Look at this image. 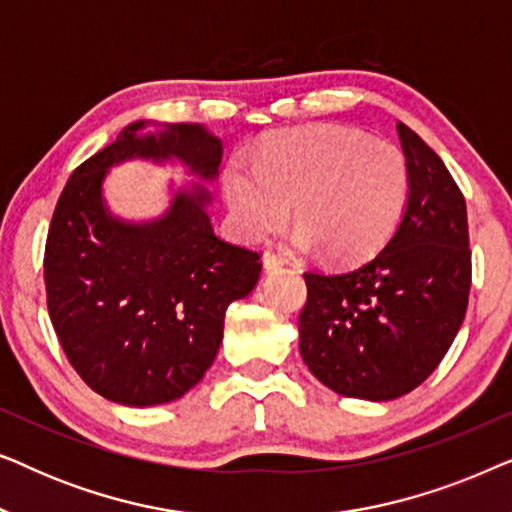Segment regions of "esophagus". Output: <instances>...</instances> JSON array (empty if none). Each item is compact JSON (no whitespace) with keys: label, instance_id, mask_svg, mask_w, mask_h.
Instances as JSON below:
<instances>
[{"label":"esophagus","instance_id":"esophagus-1","mask_svg":"<svg viewBox=\"0 0 512 512\" xmlns=\"http://www.w3.org/2000/svg\"><path fill=\"white\" fill-rule=\"evenodd\" d=\"M263 268H265V272L279 270V268H282V258L270 254V251H268V254H263Z\"/></svg>","mask_w":512,"mask_h":512}]
</instances>
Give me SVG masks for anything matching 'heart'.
<instances>
[{
	"label": "heart",
	"mask_w": 512,
	"mask_h": 512,
	"mask_svg": "<svg viewBox=\"0 0 512 512\" xmlns=\"http://www.w3.org/2000/svg\"><path fill=\"white\" fill-rule=\"evenodd\" d=\"M223 195L249 240L286 223L293 205V247L359 261L380 249L401 219L408 165L394 144L363 132L303 128L265 144L254 167L233 160L223 172Z\"/></svg>",
	"instance_id": "1"
}]
</instances>
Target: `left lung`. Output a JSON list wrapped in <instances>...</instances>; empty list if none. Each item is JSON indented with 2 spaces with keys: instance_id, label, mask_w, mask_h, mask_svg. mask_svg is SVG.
Masks as SVG:
<instances>
[{
  "instance_id": "1",
  "label": "left lung",
  "mask_w": 512,
  "mask_h": 512,
  "mask_svg": "<svg viewBox=\"0 0 512 512\" xmlns=\"http://www.w3.org/2000/svg\"><path fill=\"white\" fill-rule=\"evenodd\" d=\"M408 198L384 249L345 272H307L300 356L335 394L394 401L457 338L471 291L466 202L443 160L398 123Z\"/></svg>"
}]
</instances>
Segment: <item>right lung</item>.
<instances>
[{
	"instance_id": "1",
	"label": "right lung",
	"mask_w": 512,
	"mask_h": 512,
	"mask_svg": "<svg viewBox=\"0 0 512 512\" xmlns=\"http://www.w3.org/2000/svg\"><path fill=\"white\" fill-rule=\"evenodd\" d=\"M221 151L200 123L135 121L76 167L55 205L48 314L76 373L111 403L149 408L191 391L219 354L228 305L258 282V254L221 240L207 212ZM130 159L181 166L194 179L171 180L163 215L123 220L103 181Z\"/></svg>"
}]
</instances>
